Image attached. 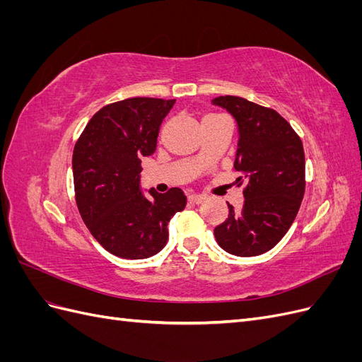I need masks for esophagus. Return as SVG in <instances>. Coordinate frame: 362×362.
Instances as JSON below:
<instances>
[{
  "label": "esophagus",
  "mask_w": 362,
  "mask_h": 362,
  "mask_svg": "<svg viewBox=\"0 0 362 362\" xmlns=\"http://www.w3.org/2000/svg\"><path fill=\"white\" fill-rule=\"evenodd\" d=\"M187 199H189L190 204L199 205V204H202L205 201V196H202V194H189Z\"/></svg>",
  "instance_id": "1"
}]
</instances>
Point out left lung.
I'll use <instances>...</instances> for the list:
<instances>
[{"instance_id": "1", "label": "left lung", "mask_w": 362, "mask_h": 362, "mask_svg": "<svg viewBox=\"0 0 362 362\" xmlns=\"http://www.w3.org/2000/svg\"><path fill=\"white\" fill-rule=\"evenodd\" d=\"M237 122L234 169L246 182L240 211L228 204V218L214 228L223 250L235 257H257L275 247L299 211L305 193V154L299 136L272 108L240 96H217Z\"/></svg>"}]
</instances>
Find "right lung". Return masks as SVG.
<instances>
[{
    "instance_id": "add662e5",
    "label": "right lung",
    "mask_w": 362,
    "mask_h": 362,
    "mask_svg": "<svg viewBox=\"0 0 362 362\" xmlns=\"http://www.w3.org/2000/svg\"><path fill=\"white\" fill-rule=\"evenodd\" d=\"M175 100L129 98L103 107L86 125L72 156L75 201L83 222L105 250L125 259L156 255L168 242V223L185 196L141 192V158L157 148L163 119Z\"/></svg>"
}]
</instances>
